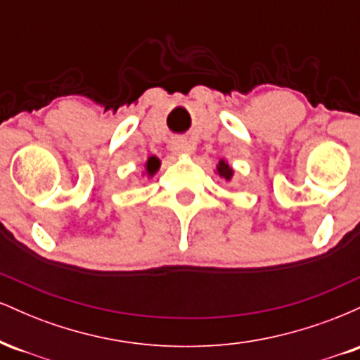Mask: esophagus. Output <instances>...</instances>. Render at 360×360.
I'll list each match as a JSON object with an SVG mask.
<instances>
[{"mask_svg": "<svg viewBox=\"0 0 360 360\" xmlns=\"http://www.w3.org/2000/svg\"><path fill=\"white\" fill-rule=\"evenodd\" d=\"M171 148H172V150L176 152V154H179V155L191 154V152H193V146H191V143L186 142V140H183V139H176V140H172Z\"/></svg>", "mask_w": 360, "mask_h": 360, "instance_id": "34e87169", "label": "esophagus"}]
</instances>
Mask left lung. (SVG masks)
<instances>
[{
    "label": "left lung",
    "instance_id": "1",
    "mask_svg": "<svg viewBox=\"0 0 360 360\" xmlns=\"http://www.w3.org/2000/svg\"><path fill=\"white\" fill-rule=\"evenodd\" d=\"M214 172H217L220 177H223L225 181H232V177H233V167L230 166L225 159L218 160L217 167H214Z\"/></svg>",
    "mask_w": 360,
    "mask_h": 360
}]
</instances>
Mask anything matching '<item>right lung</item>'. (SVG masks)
<instances>
[{"label": "right lung", "mask_w": 360, "mask_h": 360, "mask_svg": "<svg viewBox=\"0 0 360 360\" xmlns=\"http://www.w3.org/2000/svg\"><path fill=\"white\" fill-rule=\"evenodd\" d=\"M143 167H146V171H143V176H147V177L155 176V172L159 171V167H160V160L157 159L155 155H148L146 164H143Z\"/></svg>", "instance_id": "right-lung-1"}]
</instances>
